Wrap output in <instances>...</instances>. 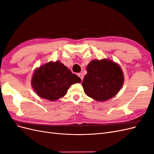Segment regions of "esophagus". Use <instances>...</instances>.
<instances>
[{"instance_id":"1","label":"esophagus","mask_w":154,"mask_h":154,"mask_svg":"<svg viewBox=\"0 0 154 154\" xmlns=\"http://www.w3.org/2000/svg\"><path fill=\"white\" fill-rule=\"evenodd\" d=\"M78 77H80V78H81V80H83V74H82V73H79V74H78Z\"/></svg>"}]
</instances>
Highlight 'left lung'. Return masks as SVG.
I'll list each match as a JSON object with an SVG mask.
<instances>
[{
	"instance_id": "obj_1",
	"label": "left lung",
	"mask_w": 154,
	"mask_h": 154,
	"mask_svg": "<svg viewBox=\"0 0 154 154\" xmlns=\"http://www.w3.org/2000/svg\"><path fill=\"white\" fill-rule=\"evenodd\" d=\"M82 82L85 94L97 101L112 98L122 88L124 74L119 65L109 59L93 60Z\"/></svg>"
}]
</instances>
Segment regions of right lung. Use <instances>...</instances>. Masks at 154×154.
<instances>
[{"label":"right lung","mask_w":154,"mask_h":154,"mask_svg":"<svg viewBox=\"0 0 154 154\" xmlns=\"http://www.w3.org/2000/svg\"><path fill=\"white\" fill-rule=\"evenodd\" d=\"M81 81L62 62L51 61L35 70L31 83L39 97L54 101L66 95L70 86Z\"/></svg>","instance_id":"right-lung-1"}]
</instances>
